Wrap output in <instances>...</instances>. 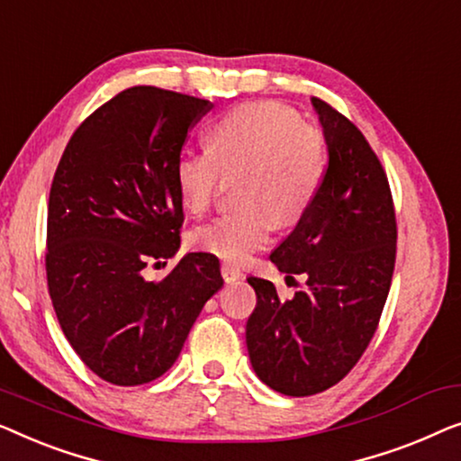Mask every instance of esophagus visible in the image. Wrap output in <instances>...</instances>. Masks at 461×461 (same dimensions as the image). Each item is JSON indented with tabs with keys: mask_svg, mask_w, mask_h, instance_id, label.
<instances>
[{
	"mask_svg": "<svg viewBox=\"0 0 461 461\" xmlns=\"http://www.w3.org/2000/svg\"><path fill=\"white\" fill-rule=\"evenodd\" d=\"M221 276H223L225 282H236V280H240V277H242V271H240L238 267H233V265H230V263H223L221 265Z\"/></svg>",
	"mask_w": 461,
	"mask_h": 461,
	"instance_id": "esophagus-1",
	"label": "esophagus"
}]
</instances>
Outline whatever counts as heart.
<instances>
[{"label": "heart", "instance_id": "b5f03b06", "mask_svg": "<svg viewBox=\"0 0 461 461\" xmlns=\"http://www.w3.org/2000/svg\"><path fill=\"white\" fill-rule=\"evenodd\" d=\"M242 173L240 209L192 231V246L223 261L242 263L269 242L280 223H294L315 203L328 173L326 138L304 125L286 104L252 100L217 116L206 129V150L181 152L175 185L194 215L209 209L221 175Z\"/></svg>", "mask_w": 461, "mask_h": 461}]
</instances>
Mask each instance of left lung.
<instances>
[{
  "label": "left lung",
  "instance_id": "8db88e82",
  "mask_svg": "<svg viewBox=\"0 0 461 461\" xmlns=\"http://www.w3.org/2000/svg\"><path fill=\"white\" fill-rule=\"evenodd\" d=\"M328 148V173L311 209L269 258L307 288L280 301L269 280L246 277L257 307L246 347L258 380L309 397L351 372L378 328L391 290L397 223L384 168L347 116L311 98Z\"/></svg>",
  "mask_w": 461,
  "mask_h": 461
}]
</instances>
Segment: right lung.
I'll use <instances>...</instances> for the list:
<instances>
[{"mask_svg":"<svg viewBox=\"0 0 461 461\" xmlns=\"http://www.w3.org/2000/svg\"><path fill=\"white\" fill-rule=\"evenodd\" d=\"M209 100L152 86L116 94L70 138L50 190L48 288L83 363L116 386L163 375L204 303L223 286L217 257L187 252L163 282L144 267L179 250L175 160Z\"/></svg>","mask_w":461,"mask_h":461,"instance_id":"obj_1","label":"right lung"}]
</instances>
